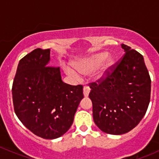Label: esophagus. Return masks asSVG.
Here are the masks:
<instances>
[{
    "mask_svg": "<svg viewBox=\"0 0 159 159\" xmlns=\"http://www.w3.org/2000/svg\"><path fill=\"white\" fill-rule=\"evenodd\" d=\"M84 96L85 97V98H88V95H89V93H90V88L89 87H87V86H84Z\"/></svg>",
    "mask_w": 159,
    "mask_h": 159,
    "instance_id": "1",
    "label": "esophagus"
}]
</instances>
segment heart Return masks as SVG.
<instances>
[{
  "mask_svg": "<svg viewBox=\"0 0 159 159\" xmlns=\"http://www.w3.org/2000/svg\"><path fill=\"white\" fill-rule=\"evenodd\" d=\"M114 64V58L107 56L105 52H101L79 58L75 62V68L65 66L64 71L75 80L81 79V75H87L93 72V79L95 81H102L109 76Z\"/></svg>",
  "mask_w": 159,
  "mask_h": 159,
  "instance_id": "b5f03b06",
  "label": "heart"
}]
</instances>
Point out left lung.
Listing matches in <instances>:
<instances>
[{
  "instance_id": "1",
  "label": "left lung",
  "mask_w": 159,
  "mask_h": 159,
  "mask_svg": "<svg viewBox=\"0 0 159 159\" xmlns=\"http://www.w3.org/2000/svg\"><path fill=\"white\" fill-rule=\"evenodd\" d=\"M125 55L113 72L98 85L91 84L95 124L103 133L122 135L139 124L150 101L151 79L140 53L121 44Z\"/></svg>"
}]
</instances>
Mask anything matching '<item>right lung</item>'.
Segmentation results:
<instances>
[{"label": "right lung", "instance_id": "add662e5", "mask_svg": "<svg viewBox=\"0 0 159 159\" xmlns=\"http://www.w3.org/2000/svg\"><path fill=\"white\" fill-rule=\"evenodd\" d=\"M50 49H34L18 64L12 87L18 119L33 133L46 139L63 136L69 129L83 87L67 84L59 68L49 67Z\"/></svg>", "mask_w": 159, "mask_h": 159}]
</instances>
